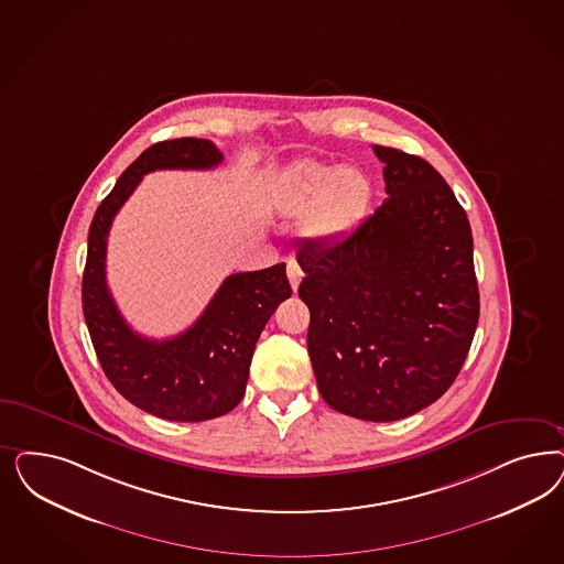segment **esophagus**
Segmentation results:
<instances>
[{"mask_svg":"<svg viewBox=\"0 0 564 564\" xmlns=\"http://www.w3.org/2000/svg\"><path fill=\"white\" fill-rule=\"evenodd\" d=\"M286 273H289V280H291L292 291H296L301 280H303V270H301V265L294 259L286 263Z\"/></svg>","mask_w":564,"mask_h":564,"instance_id":"obj_1","label":"esophagus"}]
</instances>
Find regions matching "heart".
<instances>
[{"label": "heart", "instance_id": "1", "mask_svg": "<svg viewBox=\"0 0 564 564\" xmlns=\"http://www.w3.org/2000/svg\"><path fill=\"white\" fill-rule=\"evenodd\" d=\"M371 184L364 172L348 165L303 160L289 167L278 193L284 216H303L310 237L338 238L350 232L369 207Z\"/></svg>", "mask_w": 564, "mask_h": 564}]
</instances>
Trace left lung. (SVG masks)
Instances as JSON below:
<instances>
[{
  "label": "left lung",
  "mask_w": 564,
  "mask_h": 564,
  "mask_svg": "<svg viewBox=\"0 0 564 564\" xmlns=\"http://www.w3.org/2000/svg\"><path fill=\"white\" fill-rule=\"evenodd\" d=\"M373 151L388 199L345 237L299 247V296L322 399L350 417L397 421L455 382L479 291L471 226L453 188L417 155Z\"/></svg>",
  "instance_id": "1"
}]
</instances>
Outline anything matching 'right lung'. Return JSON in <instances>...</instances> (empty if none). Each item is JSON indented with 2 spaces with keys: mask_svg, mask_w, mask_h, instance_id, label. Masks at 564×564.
<instances>
[{
  "mask_svg": "<svg viewBox=\"0 0 564 564\" xmlns=\"http://www.w3.org/2000/svg\"><path fill=\"white\" fill-rule=\"evenodd\" d=\"M224 155L207 139H174L145 149L97 207L83 273V313L109 382L134 406L167 421L226 415L245 397L259 334L292 294L286 265L232 273L199 319L174 338L151 340L128 326L106 282L111 221L141 178L155 170H209Z\"/></svg>",
  "mask_w": 564,
  "mask_h": 564,
  "instance_id": "obj_1",
  "label": "right lung"
}]
</instances>
